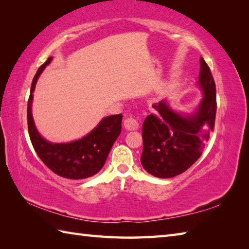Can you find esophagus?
I'll use <instances>...</instances> for the list:
<instances>
[{
  "label": "esophagus",
  "instance_id": "34e87169",
  "mask_svg": "<svg viewBox=\"0 0 249 249\" xmlns=\"http://www.w3.org/2000/svg\"><path fill=\"white\" fill-rule=\"evenodd\" d=\"M124 127L127 130H137L139 127V123L134 116H128L124 121Z\"/></svg>",
  "mask_w": 249,
  "mask_h": 249
}]
</instances>
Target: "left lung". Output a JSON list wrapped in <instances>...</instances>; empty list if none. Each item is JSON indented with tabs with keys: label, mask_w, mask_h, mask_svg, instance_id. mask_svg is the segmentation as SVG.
Returning <instances> with one entry per match:
<instances>
[{
	"label": "left lung",
	"mask_w": 249,
	"mask_h": 249,
	"mask_svg": "<svg viewBox=\"0 0 249 249\" xmlns=\"http://www.w3.org/2000/svg\"><path fill=\"white\" fill-rule=\"evenodd\" d=\"M198 86L203 97L195 112L178 113L167 100H161L153 105L156 113L145 118L142 125L141 163L152 176L160 178L178 176L202 154L205 142L214 129L217 107L214 78L202 57Z\"/></svg>",
	"instance_id": "8db88e82"
}]
</instances>
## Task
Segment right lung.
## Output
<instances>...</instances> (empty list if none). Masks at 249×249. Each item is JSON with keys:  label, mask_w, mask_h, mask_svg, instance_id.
<instances>
[{"label": "right lung", "mask_w": 249, "mask_h": 249, "mask_svg": "<svg viewBox=\"0 0 249 249\" xmlns=\"http://www.w3.org/2000/svg\"><path fill=\"white\" fill-rule=\"evenodd\" d=\"M51 61L52 57H48L38 68L32 81L28 102V128L31 142L40 160L57 176L71 179L93 177L104 167L111 147L121 134L123 115L106 116L91 133L79 140L67 143H52L44 139L34 124L32 102L37 79Z\"/></svg>", "instance_id": "1"}]
</instances>
